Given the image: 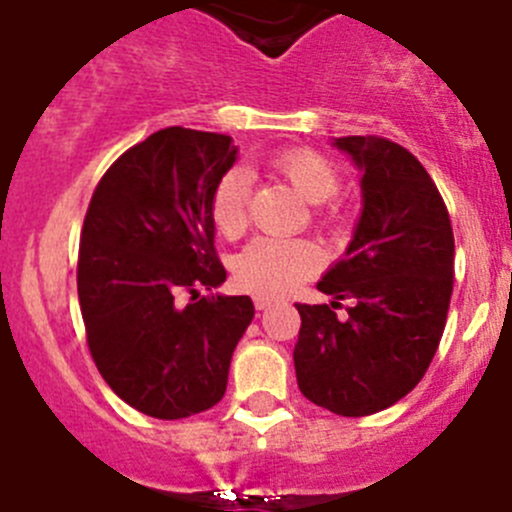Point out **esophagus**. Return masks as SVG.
Masks as SVG:
<instances>
[{
	"label": "esophagus",
	"instance_id": "obj_1",
	"mask_svg": "<svg viewBox=\"0 0 512 512\" xmlns=\"http://www.w3.org/2000/svg\"><path fill=\"white\" fill-rule=\"evenodd\" d=\"M273 306V298H267V296H255V308L257 311H265V308Z\"/></svg>",
	"mask_w": 512,
	"mask_h": 512
}]
</instances>
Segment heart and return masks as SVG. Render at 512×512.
<instances>
[{
    "mask_svg": "<svg viewBox=\"0 0 512 512\" xmlns=\"http://www.w3.org/2000/svg\"><path fill=\"white\" fill-rule=\"evenodd\" d=\"M270 168L296 188L308 204H324L334 199L342 186V176L326 155L311 147H285L270 155ZM250 206V178L242 168L227 170L211 193L209 214L216 232L234 239L247 227ZM324 219H334L336 206L321 211ZM321 267L319 247L308 239L257 237L232 260V278L247 293L278 298L311 278Z\"/></svg>",
    "mask_w": 512,
    "mask_h": 512,
    "instance_id": "heart-1",
    "label": "heart"
}]
</instances>
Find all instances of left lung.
I'll use <instances>...</instances> for the list:
<instances>
[{"label": "left lung", "mask_w": 512, "mask_h": 512, "mask_svg": "<svg viewBox=\"0 0 512 512\" xmlns=\"http://www.w3.org/2000/svg\"><path fill=\"white\" fill-rule=\"evenodd\" d=\"M362 170V216L344 260L316 288L334 301L296 303L298 388L336 416L385 411L426 375L454 288V232L416 155L385 137H336ZM342 300L348 316L335 319Z\"/></svg>", "instance_id": "1"}]
</instances>
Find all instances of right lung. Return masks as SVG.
Returning a JSON list of instances; mask_svg holds the SVG:
<instances>
[{
  "label": "right lung",
  "mask_w": 512,
  "mask_h": 512,
  "mask_svg": "<svg viewBox=\"0 0 512 512\" xmlns=\"http://www.w3.org/2000/svg\"><path fill=\"white\" fill-rule=\"evenodd\" d=\"M234 160L229 135L168 127L119 155L91 196L76 273L86 342L109 388L145 416L219 403L255 316L250 296H199L227 280L209 204Z\"/></svg>",
  "instance_id": "right-lung-1"
}]
</instances>
